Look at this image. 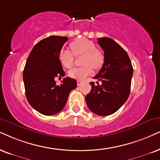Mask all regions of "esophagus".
<instances>
[{"label":"esophagus","instance_id":"1","mask_svg":"<svg viewBox=\"0 0 160 160\" xmlns=\"http://www.w3.org/2000/svg\"><path fill=\"white\" fill-rule=\"evenodd\" d=\"M77 83H78V86H80V85H81V84L82 83V82L80 81V80H78V81H77Z\"/></svg>","mask_w":160,"mask_h":160}]
</instances>
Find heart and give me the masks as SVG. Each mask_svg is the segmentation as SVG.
<instances>
[{"label": "heart", "mask_w": 160, "mask_h": 160, "mask_svg": "<svg viewBox=\"0 0 160 160\" xmlns=\"http://www.w3.org/2000/svg\"><path fill=\"white\" fill-rule=\"evenodd\" d=\"M72 52L67 49H62L60 52L59 59L61 64L66 68H70L74 65L75 56L84 55L82 59V67H75L71 69L68 74L71 78L77 80H84L93 72L92 67L95 69H100L103 66L105 55L102 51L96 48V44L92 40L81 38L70 43Z\"/></svg>", "instance_id": "obj_1"}]
</instances>
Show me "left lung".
Returning a JSON list of instances; mask_svg holds the SVG:
<instances>
[{
	"label": "left lung",
	"mask_w": 160,
	"mask_h": 160,
	"mask_svg": "<svg viewBox=\"0 0 160 160\" xmlns=\"http://www.w3.org/2000/svg\"><path fill=\"white\" fill-rule=\"evenodd\" d=\"M98 43L104 51L105 62L94 78L102 84L95 86L94 82H90L92 89L86 96V101L93 113L108 116L116 112L128 100L133 67L127 52L112 38H98Z\"/></svg>",
	"instance_id": "1"
}]
</instances>
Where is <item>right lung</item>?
<instances>
[{
    "label": "right lung",
    "mask_w": 160,
    "mask_h": 160,
    "mask_svg": "<svg viewBox=\"0 0 160 160\" xmlns=\"http://www.w3.org/2000/svg\"><path fill=\"white\" fill-rule=\"evenodd\" d=\"M67 37L52 35L34 46L24 67L23 78L28 102L37 112L54 115L63 108L68 94L77 87L74 79L66 77L57 85L56 77L65 76L59 54Z\"/></svg>",
    "instance_id": "right-lung-1"
}]
</instances>
